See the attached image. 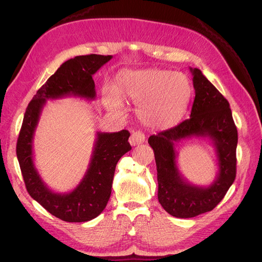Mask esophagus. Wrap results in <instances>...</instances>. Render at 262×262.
Masks as SVG:
<instances>
[{
  "label": "esophagus",
  "instance_id": "esophagus-1",
  "mask_svg": "<svg viewBox=\"0 0 262 262\" xmlns=\"http://www.w3.org/2000/svg\"><path fill=\"white\" fill-rule=\"evenodd\" d=\"M129 142H130V144H131L132 146H137V145H140V144H142V143H144V142H145V136H144V133L141 132V131L133 132V133L131 134L130 139H129Z\"/></svg>",
  "mask_w": 262,
  "mask_h": 262
}]
</instances>
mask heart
<instances>
[{
	"label": "heart",
	"mask_w": 262,
	"mask_h": 262,
	"mask_svg": "<svg viewBox=\"0 0 262 262\" xmlns=\"http://www.w3.org/2000/svg\"><path fill=\"white\" fill-rule=\"evenodd\" d=\"M191 94L188 77L166 70H124L118 74L115 89H102V101L116 113L123 110L122 100L138 104L137 115L149 128L167 129L184 115Z\"/></svg>",
	"instance_id": "obj_1"
}]
</instances>
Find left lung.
Here are the masks:
<instances>
[{"mask_svg":"<svg viewBox=\"0 0 262 262\" xmlns=\"http://www.w3.org/2000/svg\"><path fill=\"white\" fill-rule=\"evenodd\" d=\"M195 97L190 118L171 129L153 134L158 201L170 215L189 219L212 211L222 201L236 177L238 136L228 101L199 69L190 68ZM192 136L208 138L216 148L218 175L208 187L190 184L177 166L176 144Z\"/></svg>","mask_w":262,"mask_h":262,"instance_id":"1","label":"left lung"}]
</instances>
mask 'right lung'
<instances>
[{
	"label": "right lung",
	"mask_w": 262,
	"mask_h": 262,
	"mask_svg": "<svg viewBox=\"0 0 262 262\" xmlns=\"http://www.w3.org/2000/svg\"><path fill=\"white\" fill-rule=\"evenodd\" d=\"M113 55H80L66 61L41 86L29 102L17 140L16 154L21 175L30 196L52 215L66 222H87L104 211L112 194L118 161L131 149L130 132H97L91 163L84 177L72 191L54 192L39 175L34 163L33 141L47 100L63 97H96L93 75Z\"/></svg>",
	"instance_id": "obj_1"
}]
</instances>
